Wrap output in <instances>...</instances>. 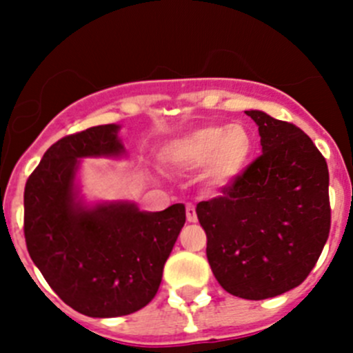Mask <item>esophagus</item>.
<instances>
[{"label": "esophagus", "mask_w": 353, "mask_h": 353, "mask_svg": "<svg viewBox=\"0 0 353 353\" xmlns=\"http://www.w3.org/2000/svg\"><path fill=\"white\" fill-rule=\"evenodd\" d=\"M186 219H188V222H191V223L198 222L196 208H194V205H191V203H188L186 205Z\"/></svg>", "instance_id": "esophagus-1"}]
</instances>
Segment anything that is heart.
Masks as SVG:
<instances>
[{
  "mask_svg": "<svg viewBox=\"0 0 353 353\" xmlns=\"http://www.w3.org/2000/svg\"><path fill=\"white\" fill-rule=\"evenodd\" d=\"M252 154L254 140L244 124H206L169 141L162 160L184 170L206 167L210 183L227 186L248 169Z\"/></svg>",
  "mask_w": 353,
  "mask_h": 353,
  "instance_id": "1",
  "label": "heart"
}]
</instances>
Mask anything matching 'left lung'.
<instances>
[{"label":"left lung","instance_id":"obj_1","mask_svg":"<svg viewBox=\"0 0 353 353\" xmlns=\"http://www.w3.org/2000/svg\"><path fill=\"white\" fill-rule=\"evenodd\" d=\"M263 155L222 196L199 201L206 258L216 282L236 297L261 301L301 285L330 234V174L325 157L294 124L245 110Z\"/></svg>","mask_w":353,"mask_h":353}]
</instances>
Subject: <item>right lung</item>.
Listing matches in <instances>:
<instances>
[{"label":"right lung","mask_w":353,"mask_h":353,"mask_svg":"<svg viewBox=\"0 0 353 353\" xmlns=\"http://www.w3.org/2000/svg\"><path fill=\"white\" fill-rule=\"evenodd\" d=\"M119 124H102L56 141L23 193L28 254L65 304L90 318L145 307L186 222L183 203L143 212L134 203L80 196L81 159L126 155Z\"/></svg>","instance_id":"1"}]
</instances>
